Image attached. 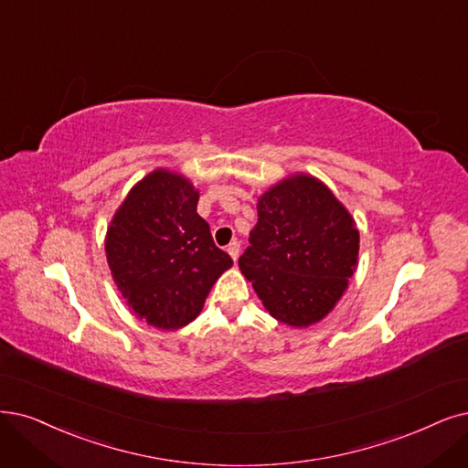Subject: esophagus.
Instances as JSON below:
<instances>
[{
	"mask_svg": "<svg viewBox=\"0 0 468 468\" xmlns=\"http://www.w3.org/2000/svg\"><path fill=\"white\" fill-rule=\"evenodd\" d=\"M228 252H229V256L233 258V261L237 262V258H239V254H240V245L237 243V240H233V243H229Z\"/></svg>",
	"mask_w": 468,
	"mask_h": 468,
	"instance_id": "1",
	"label": "esophagus"
}]
</instances>
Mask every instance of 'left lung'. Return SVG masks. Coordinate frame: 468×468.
I'll list each match as a JSON object with an SVG mask.
<instances>
[{"label":"left lung","mask_w":468,"mask_h":468,"mask_svg":"<svg viewBox=\"0 0 468 468\" xmlns=\"http://www.w3.org/2000/svg\"><path fill=\"white\" fill-rule=\"evenodd\" d=\"M239 268L268 313L306 327L332 313L355 273L358 229L330 188L297 173L258 198Z\"/></svg>","instance_id":"obj_1"}]
</instances>
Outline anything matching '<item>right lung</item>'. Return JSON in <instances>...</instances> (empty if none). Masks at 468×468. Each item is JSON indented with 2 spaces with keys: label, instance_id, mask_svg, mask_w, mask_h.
<instances>
[{
  "label": "right lung",
  "instance_id": "obj_1",
  "mask_svg": "<svg viewBox=\"0 0 468 468\" xmlns=\"http://www.w3.org/2000/svg\"><path fill=\"white\" fill-rule=\"evenodd\" d=\"M198 190L179 173L155 169L138 181L108 228L113 282L136 318L160 330L193 322L231 256L214 245L197 212Z\"/></svg>",
  "mask_w": 468,
  "mask_h": 468
}]
</instances>
